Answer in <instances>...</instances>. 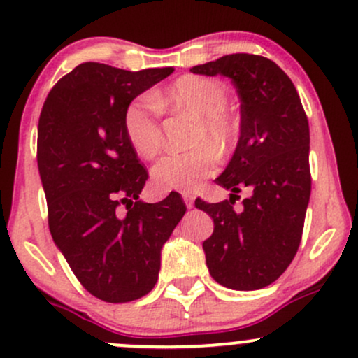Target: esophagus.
<instances>
[{
    "mask_svg": "<svg viewBox=\"0 0 358 358\" xmlns=\"http://www.w3.org/2000/svg\"><path fill=\"white\" fill-rule=\"evenodd\" d=\"M183 200H185V205H187L188 208H192L193 202H195V196H193L192 193H183Z\"/></svg>",
    "mask_w": 358,
    "mask_h": 358,
    "instance_id": "34e87169",
    "label": "esophagus"
}]
</instances>
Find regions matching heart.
I'll return each mask as SVG.
<instances>
[{"instance_id": "1", "label": "heart", "mask_w": 358, "mask_h": 358, "mask_svg": "<svg viewBox=\"0 0 358 358\" xmlns=\"http://www.w3.org/2000/svg\"><path fill=\"white\" fill-rule=\"evenodd\" d=\"M158 99L199 117L193 134V145L199 146L163 156L151 171L155 187L159 192H195L202 180L215 171V151L225 155L239 136V124L227 110L229 90L215 79L185 76ZM122 127L129 145L143 158H153L162 148L159 106L151 96L145 94L127 104ZM202 142L206 145H202Z\"/></svg>"}]
</instances>
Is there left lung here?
<instances>
[{"instance_id":"8db88e82","label":"left lung","mask_w":358,"mask_h":358,"mask_svg":"<svg viewBox=\"0 0 358 358\" xmlns=\"http://www.w3.org/2000/svg\"><path fill=\"white\" fill-rule=\"evenodd\" d=\"M193 73L224 76L241 99V138L219 178L231 199L195 200L213 219L203 242L210 276L225 287L252 291L269 286L296 256L311 193L310 126L296 87L273 60L232 53L195 65ZM253 195L233 210L236 192Z\"/></svg>"}]
</instances>
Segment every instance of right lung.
I'll return each instance as SVG.
<instances>
[{"label":"right lung","mask_w":358,"mask_h":358,"mask_svg":"<svg viewBox=\"0 0 358 358\" xmlns=\"http://www.w3.org/2000/svg\"><path fill=\"white\" fill-rule=\"evenodd\" d=\"M171 72L85 62L53 85L40 114L48 227L80 285L102 301H134L153 289L163 244L187 212L175 192L158 203L139 200L148 171L122 127L127 104Z\"/></svg>","instance_id":"obj_1"}]
</instances>
